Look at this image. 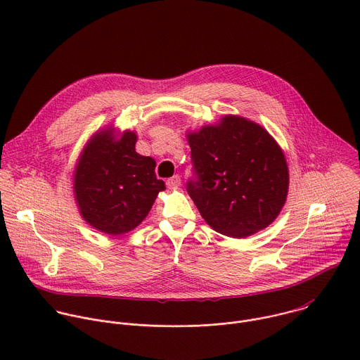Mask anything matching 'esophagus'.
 Instances as JSON below:
<instances>
[{
    "label": "esophagus",
    "mask_w": 360,
    "mask_h": 360,
    "mask_svg": "<svg viewBox=\"0 0 360 360\" xmlns=\"http://www.w3.org/2000/svg\"><path fill=\"white\" fill-rule=\"evenodd\" d=\"M167 185H168V188H171V189L178 188V186L181 185V176H179V175H174L172 178L167 179Z\"/></svg>",
    "instance_id": "34e87169"
}]
</instances>
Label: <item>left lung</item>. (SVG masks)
Segmentation results:
<instances>
[{"mask_svg": "<svg viewBox=\"0 0 360 360\" xmlns=\"http://www.w3.org/2000/svg\"><path fill=\"white\" fill-rule=\"evenodd\" d=\"M188 142L193 176L186 191L214 231L245 238L275 221L289 174L282 149L262 127L229 115L189 134Z\"/></svg>", "mask_w": 360, "mask_h": 360, "instance_id": "left-lung-1", "label": "left lung"}]
</instances>
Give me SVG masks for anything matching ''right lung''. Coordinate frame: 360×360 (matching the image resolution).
I'll return each instance as SVG.
<instances>
[{
	"label": "right lung",
	"mask_w": 360,
	"mask_h": 360,
	"mask_svg": "<svg viewBox=\"0 0 360 360\" xmlns=\"http://www.w3.org/2000/svg\"><path fill=\"white\" fill-rule=\"evenodd\" d=\"M136 135L114 141L105 129L94 135L75 169L74 191L84 219L108 235L136 228L165 189L155 175V161L135 150Z\"/></svg>",
	"instance_id": "1"
}]
</instances>
